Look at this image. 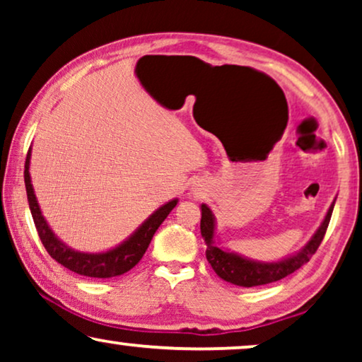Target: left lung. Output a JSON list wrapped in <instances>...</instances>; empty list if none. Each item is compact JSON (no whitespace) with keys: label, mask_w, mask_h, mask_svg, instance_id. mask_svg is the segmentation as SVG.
<instances>
[{"label":"left lung","mask_w":362,"mask_h":362,"mask_svg":"<svg viewBox=\"0 0 362 362\" xmlns=\"http://www.w3.org/2000/svg\"><path fill=\"white\" fill-rule=\"evenodd\" d=\"M333 207L334 204H331L323 224H321L320 229L313 235V239L306 244L305 249L298 255L290 257V259L281 262H275V264H257V262L245 260L239 255L230 254V252H226L214 245V242H212V237H214V216H212L209 207L202 204L201 234L204 237L207 245L206 259L222 280L230 281L234 285L259 286L274 284V281H279L285 279V276H288L290 274H293V272L298 270L300 267H303L316 254V250H318V247L325 239L331 214H333Z\"/></svg>","instance_id":"1"}]
</instances>
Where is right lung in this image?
I'll return each instance as SVG.
<instances>
[{
	"instance_id": "right-lung-1",
	"label": "right lung",
	"mask_w": 362,
	"mask_h": 362,
	"mask_svg": "<svg viewBox=\"0 0 362 362\" xmlns=\"http://www.w3.org/2000/svg\"><path fill=\"white\" fill-rule=\"evenodd\" d=\"M29 158H31V148H29L26 165H24V185H26L29 209H31L33 221L34 226H36L39 239H41L47 254L51 255L54 260L59 262V264L66 267V269L74 272V274L92 276V279H112V276H118L125 274L128 270H132L133 267L141 260V257L145 255L148 245H150L158 227L161 226V222L166 219L168 214H170L177 204V199H175L160 207L150 219H146L145 224H143L130 239L123 242L122 245H118L117 249L108 250L105 254H81V252H76L69 249L67 245H64L62 242L52 234V230L49 229L46 221H44L41 211H39L36 196H34L31 176H29Z\"/></svg>"
}]
</instances>
